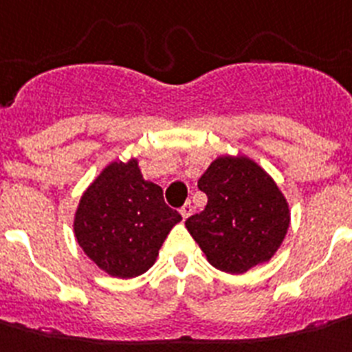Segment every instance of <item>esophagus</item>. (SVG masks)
<instances>
[{
    "mask_svg": "<svg viewBox=\"0 0 352 352\" xmlns=\"http://www.w3.org/2000/svg\"><path fill=\"white\" fill-rule=\"evenodd\" d=\"M191 212H193V207H191V201H186L184 206L180 207V216H182V218H189V216H191Z\"/></svg>",
    "mask_w": 352,
    "mask_h": 352,
    "instance_id": "1",
    "label": "esophagus"
}]
</instances>
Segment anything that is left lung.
<instances>
[{"label":"left lung","instance_id":"obj_1","mask_svg":"<svg viewBox=\"0 0 352 352\" xmlns=\"http://www.w3.org/2000/svg\"><path fill=\"white\" fill-rule=\"evenodd\" d=\"M207 195L201 212L186 219L207 261L241 274L274 255L289 228L285 197L248 157H218L198 180Z\"/></svg>","mask_w":352,"mask_h":352}]
</instances>
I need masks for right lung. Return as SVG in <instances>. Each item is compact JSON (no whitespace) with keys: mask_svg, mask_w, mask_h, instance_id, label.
Here are the masks:
<instances>
[{"mask_svg":"<svg viewBox=\"0 0 352 352\" xmlns=\"http://www.w3.org/2000/svg\"><path fill=\"white\" fill-rule=\"evenodd\" d=\"M180 214L164 204L163 189L143 180L138 161L111 163L85 191L74 219L83 252L111 276H140Z\"/></svg>","mask_w":352,"mask_h":352,"instance_id":"right-lung-1","label":"right lung"}]
</instances>
